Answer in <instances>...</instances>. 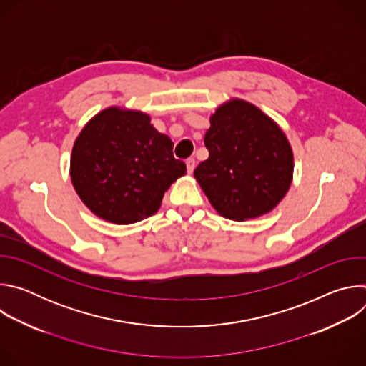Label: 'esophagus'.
<instances>
[{
    "label": "esophagus",
    "mask_w": 366,
    "mask_h": 366,
    "mask_svg": "<svg viewBox=\"0 0 366 366\" xmlns=\"http://www.w3.org/2000/svg\"><path fill=\"white\" fill-rule=\"evenodd\" d=\"M185 164H187V171H188V174H191V172L195 169V159H194V158H188V159L185 161Z\"/></svg>",
    "instance_id": "esophagus-1"
}]
</instances>
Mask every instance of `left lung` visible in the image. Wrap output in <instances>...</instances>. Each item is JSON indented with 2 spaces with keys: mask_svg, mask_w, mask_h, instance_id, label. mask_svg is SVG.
<instances>
[{
  "mask_svg": "<svg viewBox=\"0 0 366 366\" xmlns=\"http://www.w3.org/2000/svg\"><path fill=\"white\" fill-rule=\"evenodd\" d=\"M208 159L194 171L216 210L236 222L262 216L282 199L292 178V150L282 130L259 109L233 99L212 117Z\"/></svg>",
  "mask_w": 366,
  "mask_h": 366,
  "instance_id": "1",
  "label": "left lung"
}]
</instances>
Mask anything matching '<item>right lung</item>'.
Here are the masks:
<instances>
[{
    "instance_id": "1",
    "label": "right lung",
    "mask_w": 366,
    "mask_h": 366,
    "mask_svg": "<svg viewBox=\"0 0 366 366\" xmlns=\"http://www.w3.org/2000/svg\"><path fill=\"white\" fill-rule=\"evenodd\" d=\"M174 142L149 116L107 109L78 136L71 158L72 184L98 217L132 224L158 212L164 192L187 171Z\"/></svg>"
}]
</instances>
